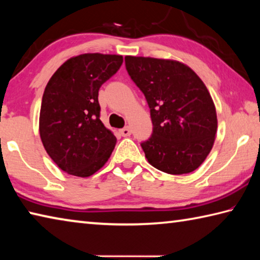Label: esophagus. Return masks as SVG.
Segmentation results:
<instances>
[{"mask_svg": "<svg viewBox=\"0 0 260 260\" xmlns=\"http://www.w3.org/2000/svg\"><path fill=\"white\" fill-rule=\"evenodd\" d=\"M131 133H132V132H131L129 127H125V128L120 129V134H121L122 136H125V138H126V136H129Z\"/></svg>", "mask_w": 260, "mask_h": 260, "instance_id": "1", "label": "esophagus"}]
</instances>
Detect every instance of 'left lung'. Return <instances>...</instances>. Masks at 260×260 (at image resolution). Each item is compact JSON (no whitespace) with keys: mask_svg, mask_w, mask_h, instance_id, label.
Returning a JSON list of instances; mask_svg holds the SVG:
<instances>
[{"mask_svg":"<svg viewBox=\"0 0 260 260\" xmlns=\"http://www.w3.org/2000/svg\"><path fill=\"white\" fill-rule=\"evenodd\" d=\"M125 64L150 108L152 134L141 143L148 161L169 174L195 171L212 149L218 127L204 82L178 60L126 56Z\"/></svg>","mask_w":260,"mask_h":260,"instance_id":"1","label":"left lung"}]
</instances>
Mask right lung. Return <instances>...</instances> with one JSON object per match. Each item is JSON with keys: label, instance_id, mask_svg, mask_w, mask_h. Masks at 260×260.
<instances>
[{"label": "right lung", "instance_id": "right-lung-1", "mask_svg": "<svg viewBox=\"0 0 260 260\" xmlns=\"http://www.w3.org/2000/svg\"><path fill=\"white\" fill-rule=\"evenodd\" d=\"M121 64L120 55L82 54L48 81L39 131L47 153L64 172L90 177L111 156L117 139L100 119L99 90Z\"/></svg>", "mask_w": 260, "mask_h": 260}]
</instances>
